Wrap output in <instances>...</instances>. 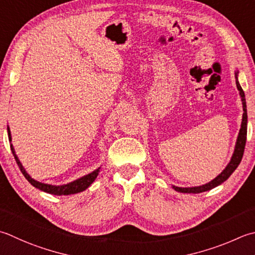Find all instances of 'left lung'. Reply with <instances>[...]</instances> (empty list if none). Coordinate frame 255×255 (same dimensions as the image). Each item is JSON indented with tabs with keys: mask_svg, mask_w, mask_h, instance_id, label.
I'll list each match as a JSON object with an SVG mask.
<instances>
[{
	"mask_svg": "<svg viewBox=\"0 0 255 255\" xmlns=\"http://www.w3.org/2000/svg\"><path fill=\"white\" fill-rule=\"evenodd\" d=\"M238 73H236V83H237V87L240 92V96H241V101L243 105V117H242V124H241V128H240V132H239L238 136V140L236 143V149H234L233 156L231 158L230 162H229L226 169L219 174L217 178H214L212 181L209 183L203 184V186L200 187H192V188H180V187H174L173 189L178 192H183V193H200L204 192L208 190H211V189L218 187L219 184H221L224 182L227 179L231 176V174L234 172V170L238 168L239 164H240L242 157H243V152H244V148H246V142H247V131H248V115H247V103H246V95H244L243 89L241 87V85L238 82Z\"/></svg>",
	"mask_w": 255,
	"mask_h": 255,
	"instance_id": "obj_1",
	"label": "left lung"
}]
</instances>
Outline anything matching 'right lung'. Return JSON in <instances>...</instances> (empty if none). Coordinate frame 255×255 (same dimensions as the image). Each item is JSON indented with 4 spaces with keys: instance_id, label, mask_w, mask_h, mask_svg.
Wrapping results in <instances>:
<instances>
[{
    "instance_id": "add662e5",
    "label": "right lung",
    "mask_w": 255,
    "mask_h": 255,
    "mask_svg": "<svg viewBox=\"0 0 255 255\" xmlns=\"http://www.w3.org/2000/svg\"><path fill=\"white\" fill-rule=\"evenodd\" d=\"M7 133H8V140L12 141L11 131H9L8 127H7ZM11 150H12V153H13L14 158H15V160H16V163H17V166L19 168V170L22 171L23 176L27 179V181L31 183L33 187L39 189V190H42L44 192H47V193H51V194H55V196H68V194H74V193H78V192H82L84 190H86V189L94 182L95 179L97 178L99 169H101V168H98L95 171H93L92 173H88L87 176H84L82 178H79V179H77V180H75L71 183L63 184V186H52V184L38 182V181L34 180V179L29 177V174L26 171H25V169L23 168L22 163L19 162L16 153H15V151H14V148H13L12 143H11Z\"/></svg>"
}]
</instances>
